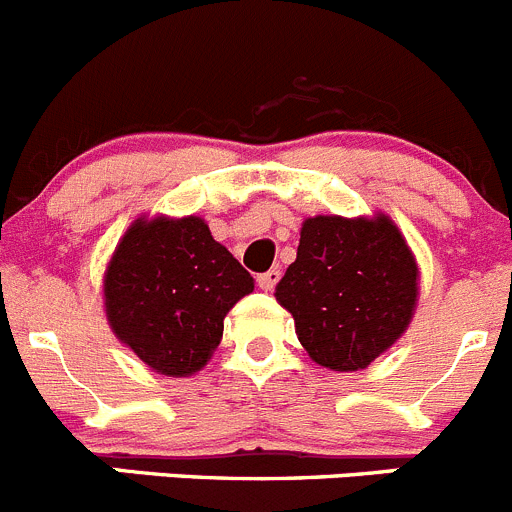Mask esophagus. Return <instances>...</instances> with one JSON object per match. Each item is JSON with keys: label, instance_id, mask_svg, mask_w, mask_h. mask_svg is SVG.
Masks as SVG:
<instances>
[{"label": "esophagus", "instance_id": "obj_1", "mask_svg": "<svg viewBox=\"0 0 512 512\" xmlns=\"http://www.w3.org/2000/svg\"><path fill=\"white\" fill-rule=\"evenodd\" d=\"M279 279H281V271L279 269H269V271H264V274H259V287L264 289V292H271V289L276 287V284H279Z\"/></svg>", "mask_w": 512, "mask_h": 512}]
</instances>
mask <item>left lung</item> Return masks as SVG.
<instances>
[{"label": "left lung", "mask_w": 512, "mask_h": 512, "mask_svg": "<svg viewBox=\"0 0 512 512\" xmlns=\"http://www.w3.org/2000/svg\"><path fill=\"white\" fill-rule=\"evenodd\" d=\"M416 261L388 218L304 220L297 261L276 287L314 363L358 370L409 327L416 307Z\"/></svg>", "instance_id": "left-lung-1"}]
</instances>
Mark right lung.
Segmentation results:
<instances>
[{
  "instance_id": "1",
  "label": "right lung",
  "mask_w": 512,
  "mask_h": 512,
  "mask_svg": "<svg viewBox=\"0 0 512 512\" xmlns=\"http://www.w3.org/2000/svg\"><path fill=\"white\" fill-rule=\"evenodd\" d=\"M251 292L253 276L195 215L137 220L103 284L116 337L162 375L203 368L228 309Z\"/></svg>"
}]
</instances>
